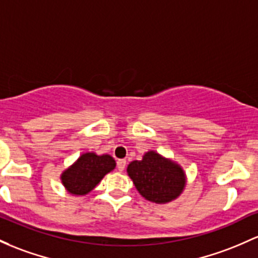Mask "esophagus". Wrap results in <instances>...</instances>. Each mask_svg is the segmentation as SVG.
<instances>
[{
	"instance_id": "obj_1",
	"label": "esophagus",
	"mask_w": 258,
	"mask_h": 258,
	"mask_svg": "<svg viewBox=\"0 0 258 258\" xmlns=\"http://www.w3.org/2000/svg\"><path fill=\"white\" fill-rule=\"evenodd\" d=\"M126 168V160L124 159H118L117 160V169L118 171H123Z\"/></svg>"
}]
</instances>
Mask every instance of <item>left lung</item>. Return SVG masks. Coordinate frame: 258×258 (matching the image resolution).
I'll list each match as a JSON object with an SVG mask.
<instances>
[{"label":"left lung","mask_w":258,"mask_h":258,"mask_svg":"<svg viewBox=\"0 0 258 258\" xmlns=\"http://www.w3.org/2000/svg\"><path fill=\"white\" fill-rule=\"evenodd\" d=\"M127 174L141 196L158 205L176 200L186 186L183 169L155 151L144 153L142 160L131 161Z\"/></svg>","instance_id":"left-lung-1"}]
</instances>
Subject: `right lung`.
<instances>
[{
    "label": "right lung",
    "instance_id": "right-lung-1",
    "mask_svg": "<svg viewBox=\"0 0 258 258\" xmlns=\"http://www.w3.org/2000/svg\"><path fill=\"white\" fill-rule=\"evenodd\" d=\"M116 166L111 155H98L94 152L83 153L72 165L61 174V182L66 191L75 196L89 194L103 177Z\"/></svg>",
    "mask_w": 258,
    "mask_h": 258
}]
</instances>
